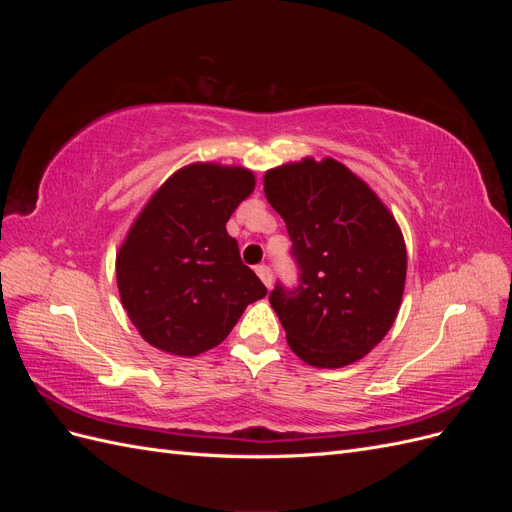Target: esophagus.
Instances as JSON below:
<instances>
[{"label": "esophagus", "mask_w": 512, "mask_h": 512, "mask_svg": "<svg viewBox=\"0 0 512 512\" xmlns=\"http://www.w3.org/2000/svg\"><path fill=\"white\" fill-rule=\"evenodd\" d=\"M256 273H258V277L262 280V284H265L267 288H271V282H273L271 269H269L267 265H258V267H256Z\"/></svg>", "instance_id": "esophagus-1"}]
</instances>
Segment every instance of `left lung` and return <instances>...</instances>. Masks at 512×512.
I'll list each match as a JSON object with an SVG mask.
<instances>
[{"label":"left lung","mask_w":512,"mask_h":512,"mask_svg":"<svg viewBox=\"0 0 512 512\" xmlns=\"http://www.w3.org/2000/svg\"><path fill=\"white\" fill-rule=\"evenodd\" d=\"M301 284L269 294L290 350L312 367L363 359L389 333L406 286V243L378 194L333 158H303L265 173Z\"/></svg>","instance_id":"1"}]
</instances>
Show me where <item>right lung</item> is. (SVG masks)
I'll return each mask as SVG.
<instances>
[{
	"label": "right lung",
	"instance_id": "obj_1",
	"mask_svg": "<svg viewBox=\"0 0 512 512\" xmlns=\"http://www.w3.org/2000/svg\"><path fill=\"white\" fill-rule=\"evenodd\" d=\"M254 188L250 168L194 162L170 175L136 215L117 252V288L153 348L203 354L267 294L226 232L232 211Z\"/></svg>",
	"mask_w": 512,
	"mask_h": 512
}]
</instances>
